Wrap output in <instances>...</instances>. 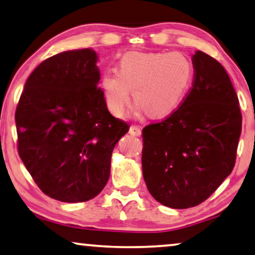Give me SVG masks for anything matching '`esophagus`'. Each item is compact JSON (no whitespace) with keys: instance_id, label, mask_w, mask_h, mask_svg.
<instances>
[{"instance_id":"obj_1","label":"esophagus","mask_w":255,"mask_h":255,"mask_svg":"<svg viewBox=\"0 0 255 255\" xmlns=\"http://www.w3.org/2000/svg\"><path fill=\"white\" fill-rule=\"evenodd\" d=\"M129 134L134 135V136H139L142 134V130L141 128L138 126H136V125H131L130 128H129Z\"/></svg>"}]
</instances>
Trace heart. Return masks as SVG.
I'll return each instance as SVG.
<instances>
[{
    "label": "heart",
    "instance_id": "obj_1",
    "mask_svg": "<svg viewBox=\"0 0 255 255\" xmlns=\"http://www.w3.org/2000/svg\"><path fill=\"white\" fill-rule=\"evenodd\" d=\"M119 70L106 71L102 80L107 106L117 117L124 116L130 90L145 114L168 116L184 100L194 76L192 61L178 52H129L121 57Z\"/></svg>",
    "mask_w": 255,
    "mask_h": 255
}]
</instances>
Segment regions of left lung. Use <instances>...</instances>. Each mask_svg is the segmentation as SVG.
<instances>
[{"instance_id":"obj_1","label":"left lung","mask_w":255,"mask_h":255,"mask_svg":"<svg viewBox=\"0 0 255 255\" xmlns=\"http://www.w3.org/2000/svg\"><path fill=\"white\" fill-rule=\"evenodd\" d=\"M192 89L177 111L142 130L143 178L153 199L174 209L199 206L234 170L242 113L223 66L192 56Z\"/></svg>"}]
</instances>
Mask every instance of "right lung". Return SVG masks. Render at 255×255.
<instances>
[{
  "mask_svg": "<svg viewBox=\"0 0 255 255\" xmlns=\"http://www.w3.org/2000/svg\"><path fill=\"white\" fill-rule=\"evenodd\" d=\"M97 60L84 48L42 61L16 109L20 159L42 193L62 202H84L103 191L114 146L129 129L107 110Z\"/></svg>",
  "mask_w": 255,
  "mask_h": 255,
  "instance_id": "1",
  "label": "right lung"
}]
</instances>
